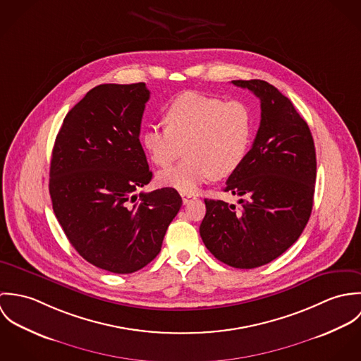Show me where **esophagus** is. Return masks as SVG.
I'll list each match as a JSON object with an SVG mask.
<instances>
[{"label": "esophagus", "mask_w": 361, "mask_h": 361, "mask_svg": "<svg viewBox=\"0 0 361 361\" xmlns=\"http://www.w3.org/2000/svg\"><path fill=\"white\" fill-rule=\"evenodd\" d=\"M180 197H182V202H183V204H188V203H190L192 200H195L196 197L193 196V195H190V193H180Z\"/></svg>", "instance_id": "1"}]
</instances>
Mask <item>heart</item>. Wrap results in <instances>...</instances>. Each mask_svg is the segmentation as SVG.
I'll return each mask as SVG.
<instances>
[{
  "instance_id": "b5f03b06",
  "label": "heart",
  "mask_w": 361,
  "mask_h": 361,
  "mask_svg": "<svg viewBox=\"0 0 361 361\" xmlns=\"http://www.w3.org/2000/svg\"><path fill=\"white\" fill-rule=\"evenodd\" d=\"M165 128L150 126L142 143L155 165L171 166L185 152V159L158 175V180L183 193L215 178L236 172L249 154L255 119L242 102H224L195 92L176 96L162 114Z\"/></svg>"
}]
</instances>
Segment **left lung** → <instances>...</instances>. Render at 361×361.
Masks as SVG:
<instances>
[{"instance_id": "8db88e82", "label": "left lung", "mask_w": 361, "mask_h": 361, "mask_svg": "<svg viewBox=\"0 0 361 361\" xmlns=\"http://www.w3.org/2000/svg\"><path fill=\"white\" fill-rule=\"evenodd\" d=\"M232 83L259 99V128L224 189L239 197L240 208L206 199L200 236L214 257L250 269L279 257L302 235L312 209L317 161L309 125L288 97L259 79Z\"/></svg>"}]
</instances>
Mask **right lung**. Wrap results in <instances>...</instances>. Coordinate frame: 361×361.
I'll use <instances>...</instances> for the list:
<instances>
[{
	"label": "right lung",
	"mask_w": 361,
	"mask_h": 361,
	"mask_svg": "<svg viewBox=\"0 0 361 361\" xmlns=\"http://www.w3.org/2000/svg\"><path fill=\"white\" fill-rule=\"evenodd\" d=\"M146 83L100 85L65 116L50 165L54 214L75 250L105 271L132 274L161 252L182 206L173 188L152 180L140 145Z\"/></svg>",
	"instance_id": "add662e5"
}]
</instances>
